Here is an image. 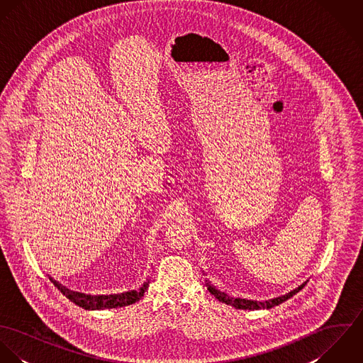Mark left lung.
<instances>
[{
  "mask_svg": "<svg viewBox=\"0 0 363 363\" xmlns=\"http://www.w3.org/2000/svg\"><path fill=\"white\" fill-rule=\"evenodd\" d=\"M306 284L301 285L299 288H296L295 291L284 295V296H279V298H275V299H271V301H265V302H257V301H247V299H240V298H229L226 294L223 292H219L218 289H215L212 285H207L208 291L222 303H226L229 306H233L236 309H243V311H257V309H271L274 306H278L281 305L282 302L288 301L289 298H292L295 294H298L301 289H303Z\"/></svg>",
  "mask_w": 363,
  "mask_h": 363,
  "instance_id": "8db88e82",
  "label": "left lung"
}]
</instances>
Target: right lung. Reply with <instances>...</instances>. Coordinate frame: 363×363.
Wrapping results in <instances>:
<instances>
[{
    "label": "right lung",
    "instance_id": "right-lung-1",
    "mask_svg": "<svg viewBox=\"0 0 363 363\" xmlns=\"http://www.w3.org/2000/svg\"><path fill=\"white\" fill-rule=\"evenodd\" d=\"M52 282L54 284V286H57L61 291V294L65 298H68L71 302H74L75 305H78L79 308L86 309V311H104V309H114V308H123V306L133 305L144 296V292L148 286V282H147V284H144V286L138 292L131 291V292H125V294H121V295L91 296V295H84V294H79V292L68 291L67 288L61 286L58 282H55L52 279Z\"/></svg>",
    "mask_w": 363,
    "mask_h": 363
}]
</instances>
